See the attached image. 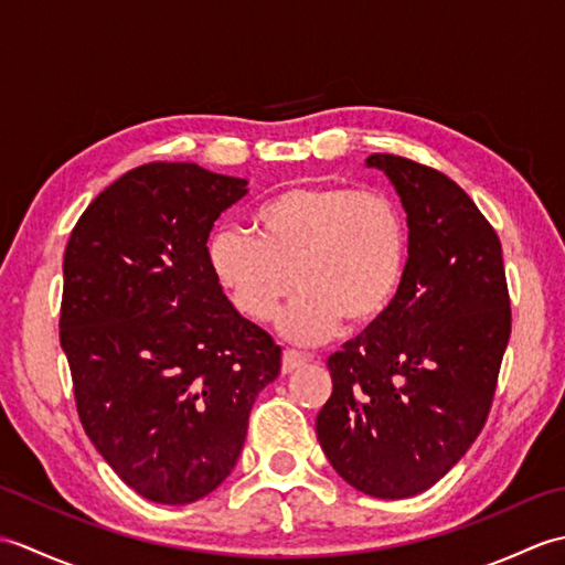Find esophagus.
I'll use <instances>...</instances> for the list:
<instances>
[{
	"label": "esophagus",
	"instance_id": "esophagus-1",
	"mask_svg": "<svg viewBox=\"0 0 565 565\" xmlns=\"http://www.w3.org/2000/svg\"><path fill=\"white\" fill-rule=\"evenodd\" d=\"M308 362H310L308 354H301V352H296V350H286L284 356H281V371H284V374H294L296 369L306 366Z\"/></svg>",
	"mask_w": 565,
	"mask_h": 565
}]
</instances>
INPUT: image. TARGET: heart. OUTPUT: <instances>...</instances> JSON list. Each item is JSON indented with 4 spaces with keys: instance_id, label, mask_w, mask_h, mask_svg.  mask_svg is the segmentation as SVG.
Instances as JSON below:
<instances>
[{
    "instance_id": "1",
    "label": "heart",
    "mask_w": 565,
    "mask_h": 565,
    "mask_svg": "<svg viewBox=\"0 0 565 565\" xmlns=\"http://www.w3.org/2000/svg\"><path fill=\"white\" fill-rule=\"evenodd\" d=\"M255 237L221 227L209 264L239 316L267 322L301 289L279 328L316 342L340 328H369L401 291L407 227L398 203L379 189L303 184L284 189L252 215Z\"/></svg>"
}]
</instances>
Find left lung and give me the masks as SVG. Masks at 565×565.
I'll use <instances>...</instances> for the list:
<instances>
[{
  "mask_svg": "<svg viewBox=\"0 0 565 565\" xmlns=\"http://www.w3.org/2000/svg\"><path fill=\"white\" fill-rule=\"evenodd\" d=\"M407 213V262L388 313L328 359L316 419L347 483L401 500L435 486L481 435L512 313L502 247L466 191L398 154L366 160Z\"/></svg>",
  "mask_w": 565,
  "mask_h": 565,
  "instance_id": "8db88e82",
  "label": "left lung"
}]
</instances>
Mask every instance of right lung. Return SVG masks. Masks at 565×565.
<instances>
[{
    "label": "right lung",
    "instance_id": "obj_1",
    "mask_svg": "<svg viewBox=\"0 0 565 565\" xmlns=\"http://www.w3.org/2000/svg\"><path fill=\"white\" fill-rule=\"evenodd\" d=\"M247 179L150 162L82 213L63 262L60 344L82 427L118 478L162 505L218 488L281 347L227 301L209 264Z\"/></svg>",
    "mask_w": 565,
    "mask_h": 565
}]
</instances>
